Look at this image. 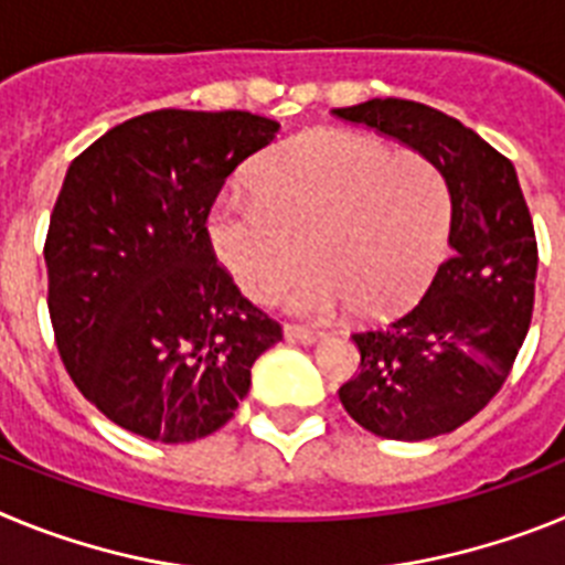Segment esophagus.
<instances>
[{"label": "esophagus", "instance_id": "34e87169", "mask_svg": "<svg viewBox=\"0 0 565 565\" xmlns=\"http://www.w3.org/2000/svg\"><path fill=\"white\" fill-rule=\"evenodd\" d=\"M282 333H286V339H291V342H302V344H311V342H317L319 337H322V333L313 331V328L291 326V322H288V326L282 328Z\"/></svg>", "mask_w": 565, "mask_h": 565}]
</instances>
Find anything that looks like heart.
Listing matches in <instances>:
<instances>
[{
  "mask_svg": "<svg viewBox=\"0 0 565 565\" xmlns=\"http://www.w3.org/2000/svg\"><path fill=\"white\" fill-rule=\"evenodd\" d=\"M257 198H223L209 239L234 286L259 306L288 297L302 317L351 306L362 319L411 308L436 274L452 226L447 174L422 152L371 135L313 129L254 167Z\"/></svg>",
  "mask_w": 565,
  "mask_h": 565,
  "instance_id": "1",
  "label": "heart"
}]
</instances>
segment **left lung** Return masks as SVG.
<instances>
[{
    "label": "left lung",
    "instance_id": "1",
    "mask_svg": "<svg viewBox=\"0 0 565 565\" xmlns=\"http://www.w3.org/2000/svg\"><path fill=\"white\" fill-rule=\"evenodd\" d=\"M427 154L452 192V254L416 306L353 331L359 373L339 402L364 430L422 441L461 427L507 382L535 306L537 239L512 161L458 118L404 98L333 109Z\"/></svg>",
    "mask_w": 565,
    "mask_h": 565
}]
</instances>
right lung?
<instances>
[{"instance_id":"add662e5","label":"right lung","mask_w":565,"mask_h":565,"mask_svg":"<svg viewBox=\"0 0 565 565\" xmlns=\"http://www.w3.org/2000/svg\"><path fill=\"white\" fill-rule=\"evenodd\" d=\"M277 129L243 109H154L70 163L44 239L50 322L82 396L135 436L221 430L252 364L282 339L206 228L228 174Z\"/></svg>"}]
</instances>
